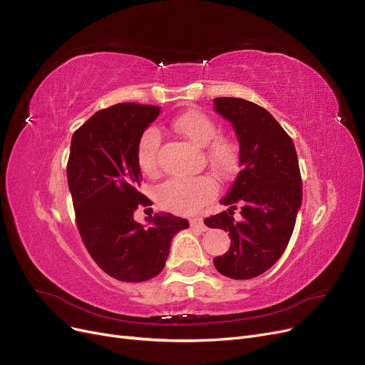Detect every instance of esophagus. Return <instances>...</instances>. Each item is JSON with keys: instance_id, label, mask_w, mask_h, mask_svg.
Segmentation results:
<instances>
[{"instance_id": "obj_1", "label": "esophagus", "mask_w": 365, "mask_h": 365, "mask_svg": "<svg viewBox=\"0 0 365 365\" xmlns=\"http://www.w3.org/2000/svg\"><path fill=\"white\" fill-rule=\"evenodd\" d=\"M189 224H191V228L198 230V231H205V230H207V227L204 225V222H202L201 217H192L191 220H189Z\"/></svg>"}]
</instances>
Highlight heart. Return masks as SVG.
<instances>
[{
    "label": "heart",
    "instance_id": "b5f03b06",
    "mask_svg": "<svg viewBox=\"0 0 365 365\" xmlns=\"http://www.w3.org/2000/svg\"><path fill=\"white\" fill-rule=\"evenodd\" d=\"M173 128L194 145L204 148L212 170L220 178H228L239 164V146L230 137L217 135V123L200 110L174 118ZM161 146L160 130L150 128L141 133L137 141V164L140 170L153 176L158 173V152ZM216 195V183L210 176L173 178L158 187V201L174 213H194Z\"/></svg>",
    "mask_w": 365,
    "mask_h": 365
}]
</instances>
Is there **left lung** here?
Here are the masks:
<instances>
[{"label": "left lung", "mask_w": 365, "mask_h": 365, "mask_svg": "<svg viewBox=\"0 0 365 365\" xmlns=\"http://www.w3.org/2000/svg\"><path fill=\"white\" fill-rule=\"evenodd\" d=\"M215 110L232 123L240 143V171L220 204L228 212L205 217L209 228L228 231L230 250L216 257V270L252 279L273 267L287 249L303 200L292 138L261 106L243 98H215ZM241 207V219L233 210Z\"/></svg>", "instance_id": "8db88e82"}]
</instances>
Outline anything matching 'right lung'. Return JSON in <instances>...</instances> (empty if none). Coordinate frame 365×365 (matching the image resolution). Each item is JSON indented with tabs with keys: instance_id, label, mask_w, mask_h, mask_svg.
Returning <instances> with one entry per match:
<instances>
[{
	"instance_id": "right-lung-1",
	"label": "right lung",
	"mask_w": 365,
	"mask_h": 365,
	"mask_svg": "<svg viewBox=\"0 0 365 365\" xmlns=\"http://www.w3.org/2000/svg\"><path fill=\"white\" fill-rule=\"evenodd\" d=\"M160 107L120 103L92 115L71 138L67 180L85 247L104 273L120 282H145L163 272L174 234L189 227L170 213L134 220L140 205L137 141Z\"/></svg>"
}]
</instances>
